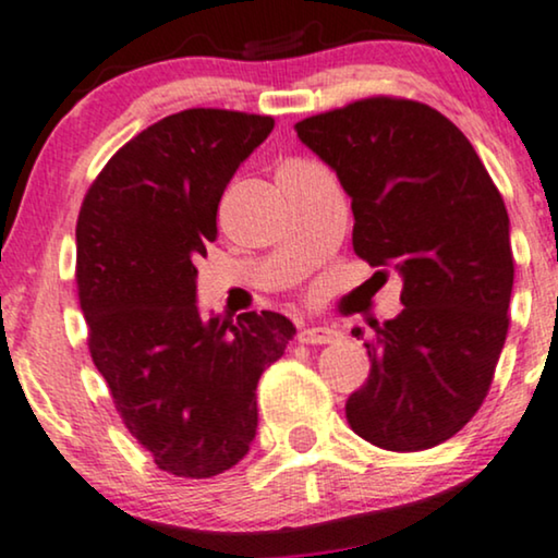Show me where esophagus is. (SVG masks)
<instances>
[{"label":"esophagus","mask_w":558,"mask_h":558,"mask_svg":"<svg viewBox=\"0 0 558 558\" xmlns=\"http://www.w3.org/2000/svg\"><path fill=\"white\" fill-rule=\"evenodd\" d=\"M341 339V331H336L331 326H313L300 331V341L302 343H333Z\"/></svg>","instance_id":"34e87169"}]
</instances>
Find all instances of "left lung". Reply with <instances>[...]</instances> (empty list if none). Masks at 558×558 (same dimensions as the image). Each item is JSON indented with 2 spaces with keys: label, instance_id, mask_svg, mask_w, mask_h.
<instances>
[{
  "label": "left lung",
  "instance_id": "left-lung-1",
  "mask_svg": "<svg viewBox=\"0 0 558 558\" xmlns=\"http://www.w3.org/2000/svg\"><path fill=\"white\" fill-rule=\"evenodd\" d=\"M294 129L352 198L356 256L403 279V311L364 341L373 367L349 424L383 450H429L471 422L505 347V202L465 134L424 102L364 98Z\"/></svg>",
  "mask_w": 558,
  "mask_h": 558
}]
</instances>
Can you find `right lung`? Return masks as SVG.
I'll list each match as a JSON object with an SVG mask.
<instances>
[{
    "label": "right lung",
    "instance_id": "right-lung-1",
    "mask_svg": "<svg viewBox=\"0 0 558 558\" xmlns=\"http://www.w3.org/2000/svg\"><path fill=\"white\" fill-rule=\"evenodd\" d=\"M271 116L189 108L126 142L77 219L87 343L126 429L165 473L211 478L251 450L256 388L294 326L260 311L202 318L196 266L217 209Z\"/></svg>",
    "mask_w": 558,
    "mask_h": 558
}]
</instances>
